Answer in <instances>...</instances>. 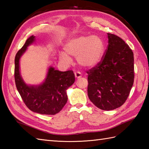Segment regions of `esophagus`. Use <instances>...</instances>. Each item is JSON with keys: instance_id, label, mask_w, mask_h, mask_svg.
I'll use <instances>...</instances> for the list:
<instances>
[{"instance_id": "obj_1", "label": "esophagus", "mask_w": 149, "mask_h": 149, "mask_svg": "<svg viewBox=\"0 0 149 149\" xmlns=\"http://www.w3.org/2000/svg\"><path fill=\"white\" fill-rule=\"evenodd\" d=\"M74 74H75V77H76L77 79L80 78V77H81V76H82L81 73L80 72H79V71L75 72L74 73Z\"/></svg>"}]
</instances>
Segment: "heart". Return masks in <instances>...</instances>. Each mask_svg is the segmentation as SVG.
I'll return each instance as SVG.
<instances>
[{
    "mask_svg": "<svg viewBox=\"0 0 149 149\" xmlns=\"http://www.w3.org/2000/svg\"><path fill=\"white\" fill-rule=\"evenodd\" d=\"M66 52H61L59 57L61 61L70 64L72 59L68 55L77 57L81 66L91 68L100 62L105 52V43L97 36H81L69 40L65 46Z\"/></svg>",
    "mask_w": 149,
    "mask_h": 149,
    "instance_id": "obj_1",
    "label": "heart"
}]
</instances>
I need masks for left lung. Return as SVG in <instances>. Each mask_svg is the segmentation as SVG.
<instances>
[{
	"mask_svg": "<svg viewBox=\"0 0 149 149\" xmlns=\"http://www.w3.org/2000/svg\"><path fill=\"white\" fill-rule=\"evenodd\" d=\"M108 45L99 64L86 71L88 95L102 110H113L127 100L134 83L133 52L121 38L107 33Z\"/></svg>",
	"mask_w": 149,
	"mask_h": 149,
	"instance_id": "left-lung-1",
	"label": "left lung"
}]
</instances>
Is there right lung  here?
<instances>
[{"instance_id": "right-lung-1", "label": "right lung", "mask_w": 149, "mask_h": 149, "mask_svg": "<svg viewBox=\"0 0 149 149\" xmlns=\"http://www.w3.org/2000/svg\"><path fill=\"white\" fill-rule=\"evenodd\" d=\"M34 41V36L28 38L18 50L15 58V81L17 90L24 104L33 112L42 115L58 113L67 102L66 90L74 84L75 75L72 70L61 72L49 68L45 81L40 86H28L24 83L19 71V59L27 46Z\"/></svg>"}]
</instances>
